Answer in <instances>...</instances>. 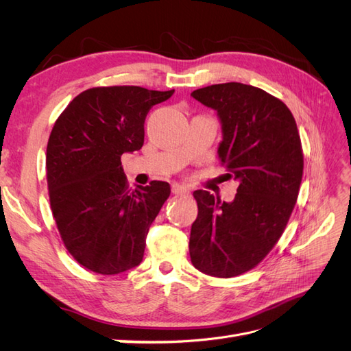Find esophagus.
Masks as SVG:
<instances>
[{
    "label": "esophagus",
    "instance_id": "1",
    "mask_svg": "<svg viewBox=\"0 0 351 351\" xmlns=\"http://www.w3.org/2000/svg\"><path fill=\"white\" fill-rule=\"evenodd\" d=\"M171 190L174 195H189L190 193V189L184 184H178V183H174L171 186Z\"/></svg>",
    "mask_w": 351,
    "mask_h": 351
}]
</instances>
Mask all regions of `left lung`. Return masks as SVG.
I'll list each match as a JSON object with an SVG mask.
<instances>
[{
  "instance_id": "8db88e82",
  "label": "left lung",
  "mask_w": 351,
  "mask_h": 351,
  "mask_svg": "<svg viewBox=\"0 0 351 351\" xmlns=\"http://www.w3.org/2000/svg\"><path fill=\"white\" fill-rule=\"evenodd\" d=\"M192 97L217 111L218 156L239 187L231 202L206 190L193 193L199 212L190 258L200 272L236 277L267 256L290 219L303 176L300 136L287 105L250 84H212Z\"/></svg>"
}]
</instances>
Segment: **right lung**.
I'll return each instance as SVG.
<instances>
[{"label":"right lung","instance_id":"obj_1","mask_svg":"<svg viewBox=\"0 0 351 351\" xmlns=\"http://www.w3.org/2000/svg\"><path fill=\"white\" fill-rule=\"evenodd\" d=\"M174 90L92 88L57 119L47 146L52 215L71 256L102 275L143 259L149 227L168 199L165 182L129 189L121 155L139 151L146 114Z\"/></svg>","mask_w":351,"mask_h":351}]
</instances>
